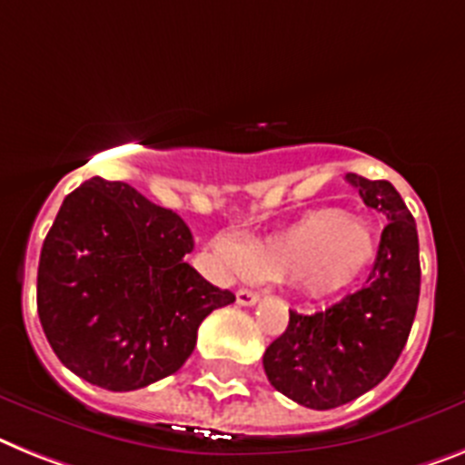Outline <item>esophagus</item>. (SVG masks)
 Returning a JSON list of instances; mask_svg holds the SVG:
<instances>
[{
    "label": "esophagus",
    "instance_id": "34e87169",
    "mask_svg": "<svg viewBox=\"0 0 465 465\" xmlns=\"http://www.w3.org/2000/svg\"><path fill=\"white\" fill-rule=\"evenodd\" d=\"M257 300H260V295H257V292H252V291H248V288H241V291L236 292V302H239V305H243V307L255 305Z\"/></svg>",
    "mask_w": 465,
    "mask_h": 465
}]
</instances>
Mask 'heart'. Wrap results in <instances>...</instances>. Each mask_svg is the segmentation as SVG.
Wrapping results in <instances>:
<instances>
[{
    "label": "heart",
    "mask_w": 465,
    "mask_h": 465,
    "mask_svg": "<svg viewBox=\"0 0 465 465\" xmlns=\"http://www.w3.org/2000/svg\"><path fill=\"white\" fill-rule=\"evenodd\" d=\"M217 252L229 267L248 269L255 279L291 281L312 300L333 298L373 267L378 239L371 226L345 210L322 208L302 214L267 239L239 248L222 241Z\"/></svg>",
    "instance_id": "1"
}]
</instances>
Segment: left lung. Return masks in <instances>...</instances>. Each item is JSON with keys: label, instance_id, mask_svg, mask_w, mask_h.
I'll return each mask as SVG.
<instances>
[{"label": "left lung", "instance_id": "8db88e82", "mask_svg": "<svg viewBox=\"0 0 465 465\" xmlns=\"http://www.w3.org/2000/svg\"><path fill=\"white\" fill-rule=\"evenodd\" d=\"M369 208L388 217L361 291L326 312H291L288 329L262 357L269 383L310 409H335L376 388L407 345L420 292L419 233L397 189L347 173Z\"/></svg>", "mask_w": 465, "mask_h": 465}]
</instances>
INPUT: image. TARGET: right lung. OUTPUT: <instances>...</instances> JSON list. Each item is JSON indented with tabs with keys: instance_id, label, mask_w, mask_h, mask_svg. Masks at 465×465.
Returning a JSON list of instances; mask_svg holds the SVG:
<instances>
[{
	"instance_id": "add662e5",
	"label": "right lung",
	"mask_w": 465,
	"mask_h": 465,
	"mask_svg": "<svg viewBox=\"0 0 465 465\" xmlns=\"http://www.w3.org/2000/svg\"><path fill=\"white\" fill-rule=\"evenodd\" d=\"M193 236L177 213L124 182L92 177L65 196L42 245L37 314L70 371L127 392L179 371L222 291L184 262Z\"/></svg>"
}]
</instances>
